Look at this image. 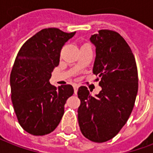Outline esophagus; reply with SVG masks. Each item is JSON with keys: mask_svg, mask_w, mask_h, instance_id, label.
<instances>
[{"mask_svg": "<svg viewBox=\"0 0 153 153\" xmlns=\"http://www.w3.org/2000/svg\"><path fill=\"white\" fill-rule=\"evenodd\" d=\"M74 93L76 94L77 92H78V88H79V86L77 84H74Z\"/></svg>", "mask_w": 153, "mask_h": 153, "instance_id": "34e87169", "label": "esophagus"}]
</instances>
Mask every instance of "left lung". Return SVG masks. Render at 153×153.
Returning a JSON list of instances; mask_svg holds the SVG:
<instances>
[{"mask_svg":"<svg viewBox=\"0 0 153 153\" xmlns=\"http://www.w3.org/2000/svg\"><path fill=\"white\" fill-rule=\"evenodd\" d=\"M90 41L96 47L93 72L100 78L102 90L93 97L87 87L79 88L78 120L85 138L104 143L118 134L131 114L138 93V70L130 47L118 33L102 29Z\"/></svg>","mask_w":153,"mask_h":153,"instance_id":"left-lung-1","label":"left lung"}]
</instances>
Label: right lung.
<instances>
[{
  "label": "right lung",
  "mask_w": 153,
  "mask_h": 153,
  "mask_svg": "<svg viewBox=\"0 0 153 153\" xmlns=\"http://www.w3.org/2000/svg\"><path fill=\"white\" fill-rule=\"evenodd\" d=\"M74 33L42 29L19 51L10 74L11 101L19 125L28 134L42 136L56 128L66 100L74 94L70 84L51 85V72L60 62V51Z\"/></svg>",
  "instance_id": "add662e5"
}]
</instances>
